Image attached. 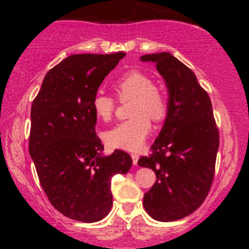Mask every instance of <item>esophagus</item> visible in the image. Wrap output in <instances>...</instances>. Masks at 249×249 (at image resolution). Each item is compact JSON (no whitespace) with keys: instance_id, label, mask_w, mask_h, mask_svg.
<instances>
[{"instance_id":"obj_1","label":"esophagus","mask_w":249,"mask_h":249,"mask_svg":"<svg viewBox=\"0 0 249 249\" xmlns=\"http://www.w3.org/2000/svg\"><path fill=\"white\" fill-rule=\"evenodd\" d=\"M131 158H132L133 165H137V162H138V159H139V156H138V154L132 153V154H131Z\"/></svg>"}]
</instances>
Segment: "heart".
Wrapping results in <instances>:
<instances>
[{
	"instance_id": "obj_1",
	"label": "heart",
	"mask_w": 249,
	"mask_h": 249,
	"mask_svg": "<svg viewBox=\"0 0 249 249\" xmlns=\"http://www.w3.org/2000/svg\"><path fill=\"white\" fill-rule=\"evenodd\" d=\"M121 101H131L128 121L122 122L105 134L108 146L126 151H138L151 132V119L159 122L167 112V99L154 81L138 70L128 71L113 83ZM97 118L107 122L115 110V101L104 93H96L91 102Z\"/></svg>"
}]
</instances>
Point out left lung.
<instances>
[{
    "mask_svg": "<svg viewBox=\"0 0 249 249\" xmlns=\"http://www.w3.org/2000/svg\"><path fill=\"white\" fill-rule=\"evenodd\" d=\"M154 63L167 88V112L152 154L138 165L152 168L157 180L144 194L146 212L158 221L190 215L206 199L214 177L219 132L212 103L196 76L170 53L141 57Z\"/></svg>",
    "mask_w": 249,
    "mask_h": 249,
    "instance_id": "1",
    "label": "left lung"
}]
</instances>
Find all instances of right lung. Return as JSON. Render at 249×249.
Wrapping results in <instances>:
<instances>
[{"label":"right lung","instance_id":"add662e5","mask_svg":"<svg viewBox=\"0 0 249 249\" xmlns=\"http://www.w3.org/2000/svg\"><path fill=\"white\" fill-rule=\"evenodd\" d=\"M125 56L71 55L43 79L31 105L29 153L51 205L63 215L96 222L112 206L111 178L132 166L128 153L104 156L91 107L105 76Z\"/></svg>","mask_w":249,"mask_h":249}]
</instances>
